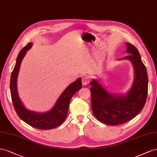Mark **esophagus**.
<instances>
[{
    "instance_id": "esophagus-1",
    "label": "esophagus",
    "mask_w": 157,
    "mask_h": 157,
    "mask_svg": "<svg viewBox=\"0 0 157 157\" xmlns=\"http://www.w3.org/2000/svg\"><path fill=\"white\" fill-rule=\"evenodd\" d=\"M82 84L83 85V86H86V85H87L89 82V78L87 75H85L82 78Z\"/></svg>"
}]
</instances>
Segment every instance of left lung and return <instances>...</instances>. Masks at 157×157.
<instances>
[{
    "label": "left lung",
    "instance_id": "obj_1",
    "mask_svg": "<svg viewBox=\"0 0 157 157\" xmlns=\"http://www.w3.org/2000/svg\"><path fill=\"white\" fill-rule=\"evenodd\" d=\"M126 52L129 55L121 60L130 61L134 70L129 90L125 94H113L97 79L90 82L93 113L98 120L110 126L125 123L136 116L145 106L148 92V76L140 52L132 44L126 43Z\"/></svg>",
    "mask_w": 157,
    "mask_h": 157
}]
</instances>
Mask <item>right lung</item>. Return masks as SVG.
<instances>
[{
  "mask_svg": "<svg viewBox=\"0 0 157 157\" xmlns=\"http://www.w3.org/2000/svg\"><path fill=\"white\" fill-rule=\"evenodd\" d=\"M32 45V43H29L17 55L16 65L10 78L11 97L17 116L24 122L37 129H51L60 126L66 119L71 97L82 87V78H79L65 89L51 110L42 113L28 110L20 98L17 88V79L21 61L27 51L29 50Z\"/></svg>",
  "mask_w": 157,
  "mask_h": 157,
  "instance_id": "1",
  "label": "right lung"
}]
</instances>
